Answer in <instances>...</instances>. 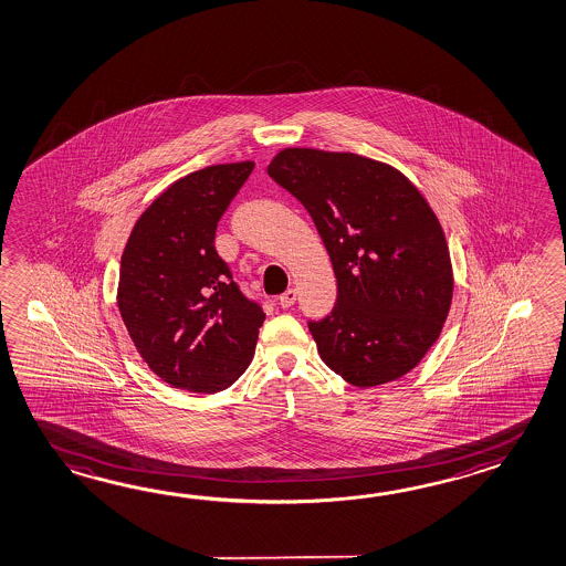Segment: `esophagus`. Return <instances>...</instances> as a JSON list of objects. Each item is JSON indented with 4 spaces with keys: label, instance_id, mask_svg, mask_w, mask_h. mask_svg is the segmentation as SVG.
<instances>
[{
    "label": "esophagus",
    "instance_id": "obj_1",
    "mask_svg": "<svg viewBox=\"0 0 566 566\" xmlns=\"http://www.w3.org/2000/svg\"><path fill=\"white\" fill-rule=\"evenodd\" d=\"M294 302H296V290L294 289L286 290V292L277 298V304H280L282 308H290Z\"/></svg>",
    "mask_w": 566,
    "mask_h": 566
}]
</instances>
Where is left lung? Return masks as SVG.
Returning a JSON list of instances; mask_svg holds the SVG:
<instances>
[{
  "mask_svg": "<svg viewBox=\"0 0 566 566\" xmlns=\"http://www.w3.org/2000/svg\"><path fill=\"white\" fill-rule=\"evenodd\" d=\"M268 175L311 213L335 270L336 304L312 336L355 387L407 375L426 357L453 294L439 220L401 171L355 153L284 149Z\"/></svg>",
  "mask_w": 566,
  "mask_h": 566,
  "instance_id": "1",
  "label": "left lung"
}]
</instances>
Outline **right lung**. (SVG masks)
Instances as JSON below:
<instances>
[{"mask_svg": "<svg viewBox=\"0 0 566 566\" xmlns=\"http://www.w3.org/2000/svg\"><path fill=\"white\" fill-rule=\"evenodd\" d=\"M252 169L228 163L177 179L143 211L120 258L116 302L128 336L177 389L223 391L254 357L264 311L243 296L213 243Z\"/></svg>", "mask_w": 566, "mask_h": 566, "instance_id": "obj_1", "label": "right lung"}]
</instances>
